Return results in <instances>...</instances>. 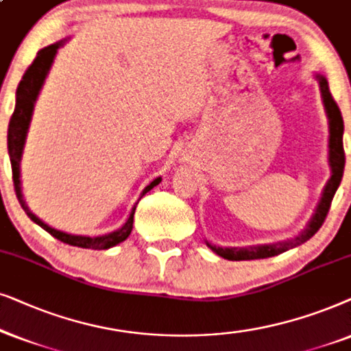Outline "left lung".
Returning a JSON list of instances; mask_svg holds the SVG:
<instances>
[{
	"label": "left lung",
	"instance_id": "1",
	"mask_svg": "<svg viewBox=\"0 0 351 351\" xmlns=\"http://www.w3.org/2000/svg\"><path fill=\"white\" fill-rule=\"evenodd\" d=\"M317 82H319V90L322 96V104H324L326 114L329 119V165H330V178L324 186V191L321 194V200L317 202V207L313 213L310 221H308L306 228L300 234L293 237V239H287L284 242H278V244H268V245H252V247H217L208 244L215 254L223 256L226 260L241 261V260H258V258H268V256H274L282 254L289 249L303 244L310 237H313L317 232V230L322 226L328 212L330 208V202H332L335 191H337L340 181L343 176L345 168V151H343V119L340 114V109L337 102L334 101L332 95L329 91L328 80L322 75H316Z\"/></svg>",
	"mask_w": 351,
	"mask_h": 351
}]
</instances>
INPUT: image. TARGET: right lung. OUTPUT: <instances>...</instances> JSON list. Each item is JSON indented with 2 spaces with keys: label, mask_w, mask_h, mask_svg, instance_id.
<instances>
[{
  "label": "right lung",
  "mask_w": 351,
  "mask_h": 351,
  "mask_svg": "<svg viewBox=\"0 0 351 351\" xmlns=\"http://www.w3.org/2000/svg\"><path fill=\"white\" fill-rule=\"evenodd\" d=\"M64 41H59V43L49 45L38 51L36 58L29 69L23 73L21 83H19L17 91H16V109L12 112L11 120H9V128H8V151H9V158H11V167H12V181H14V189H16V195L21 202L22 208L25 210V213L29 215L32 221L38 224V226L43 228L45 231H48L51 236H54L56 239L60 242H65L69 245L82 247V249H95V250H106L110 249L120 242H123L130 236V232L133 230V215L134 210H136V205H134L132 213H130V218L127 223L114 232H109L106 236H97V237H90V236H75L69 234V232L54 230L49 224L36 217L35 213L30 212V208L27 207L25 200H23L22 189H21V160H22V151L23 144H25L27 132H29L32 114H34V107L36 102V97H38L41 86H43L46 75H48L51 65L54 62L56 53L62 46ZM160 178H156L151 184L146 186L141 193V197L146 193H149L154 186L160 183ZM139 197V199H141Z\"/></svg>",
  "instance_id": "obj_1"
}]
</instances>
